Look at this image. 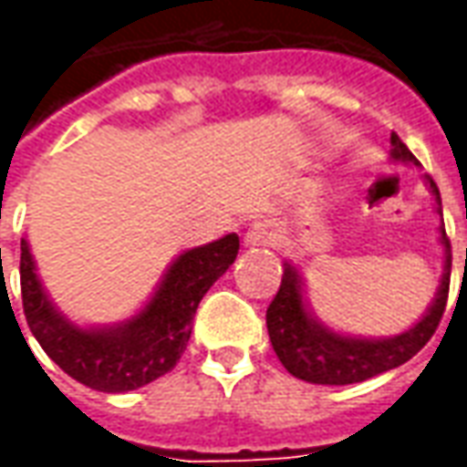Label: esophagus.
I'll use <instances>...</instances> for the list:
<instances>
[{
  "label": "esophagus",
  "instance_id": "1",
  "mask_svg": "<svg viewBox=\"0 0 467 467\" xmlns=\"http://www.w3.org/2000/svg\"><path fill=\"white\" fill-rule=\"evenodd\" d=\"M280 240V233L275 230V224L270 223H254L247 227L244 233V247H267Z\"/></svg>",
  "mask_w": 467,
  "mask_h": 467
}]
</instances>
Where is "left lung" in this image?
Instances as JSON below:
<instances>
[{"mask_svg": "<svg viewBox=\"0 0 467 467\" xmlns=\"http://www.w3.org/2000/svg\"><path fill=\"white\" fill-rule=\"evenodd\" d=\"M390 160L402 164H418L415 154L405 147L398 134H390ZM435 197V213L441 214V192L432 177H422ZM442 244V275L432 303L418 323L390 337H362V335L337 333L313 313L305 297V283L300 270L285 260L280 290L267 307V333L285 370L315 385H352L370 380L380 372H388L408 362L422 350L435 333L445 313L448 285H451V240L445 237V224L438 227ZM467 260V250H465Z\"/></svg>", "mask_w": 467, "mask_h": 467, "instance_id": "left-lung-1", "label": "left lung"}]
</instances>
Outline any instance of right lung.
I'll return each instance as SVG.
<instances>
[{"label": "right lung", "instance_id": "1", "mask_svg": "<svg viewBox=\"0 0 467 467\" xmlns=\"http://www.w3.org/2000/svg\"><path fill=\"white\" fill-rule=\"evenodd\" d=\"M237 250L240 237L234 233L184 250L132 317L115 325H77L45 290L35 254L22 237L19 277L26 325L42 350L77 382L99 392L137 390L182 358L197 305L230 270Z\"/></svg>", "mask_w": 467, "mask_h": 467}]
</instances>
